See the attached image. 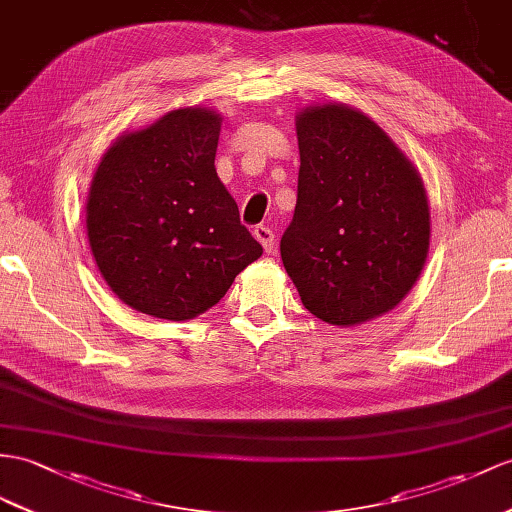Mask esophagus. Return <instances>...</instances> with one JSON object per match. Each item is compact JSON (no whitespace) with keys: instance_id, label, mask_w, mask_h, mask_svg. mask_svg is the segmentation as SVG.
<instances>
[{"instance_id":"1","label":"esophagus","mask_w":512,"mask_h":512,"mask_svg":"<svg viewBox=\"0 0 512 512\" xmlns=\"http://www.w3.org/2000/svg\"><path fill=\"white\" fill-rule=\"evenodd\" d=\"M254 236L260 241V245L265 247V252H271L273 245H276V234H273V230L269 226H256Z\"/></svg>"}]
</instances>
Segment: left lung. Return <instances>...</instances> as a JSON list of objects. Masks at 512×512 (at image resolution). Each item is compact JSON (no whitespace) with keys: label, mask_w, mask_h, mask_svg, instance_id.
Instances as JSON below:
<instances>
[{"label":"left lung","mask_w":512,"mask_h":512,"mask_svg":"<svg viewBox=\"0 0 512 512\" xmlns=\"http://www.w3.org/2000/svg\"><path fill=\"white\" fill-rule=\"evenodd\" d=\"M297 141V204L280 254L302 304L343 328L389 313L428 256L417 169L378 123L343 104L299 112Z\"/></svg>","instance_id":"obj_1"}]
</instances>
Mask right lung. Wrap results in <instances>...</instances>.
I'll use <instances>...</instances> for the list:
<instances>
[{
  "instance_id": "add662e5",
  "label": "right lung",
  "mask_w": 512,
  "mask_h": 512,
  "mask_svg": "<svg viewBox=\"0 0 512 512\" xmlns=\"http://www.w3.org/2000/svg\"><path fill=\"white\" fill-rule=\"evenodd\" d=\"M221 117L171 110L121 136L93 176L86 230L121 302L158 319L202 315L263 254L217 178Z\"/></svg>"
}]
</instances>
